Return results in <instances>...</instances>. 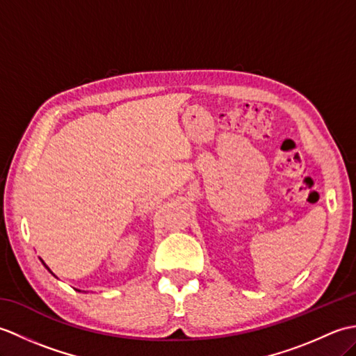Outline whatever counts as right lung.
Listing matches in <instances>:
<instances>
[{"label":"right lung","mask_w":356,"mask_h":356,"mask_svg":"<svg viewBox=\"0 0 356 356\" xmlns=\"http://www.w3.org/2000/svg\"><path fill=\"white\" fill-rule=\"evenodd\" d=\"M41 261H42V260H41ZM42 264H44V266H45V268H47V269H49V266H47V264H45L44 261H42ZM49 270H50V269H49ZM50 272H51V270H50ZM51 274H53V272H51Z\"/></svg>","instance_id":"1"}]
</instances>
